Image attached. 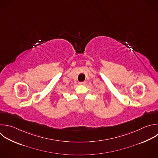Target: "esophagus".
Masks as SVG:
<instances>
[{"label":"esophagus","instance_id":"1","mask_svg":"<svg viewBox=\"0 0 158 158\" xmlns=\"http://www.w3.org/2000/svg\"><path fill=\"white\" fill-rule=\"evenodd\" d=\"M79 85H85V81L79 82Z\"/></svg>","mask_w":158,"mask_h":158}]
</instances>
